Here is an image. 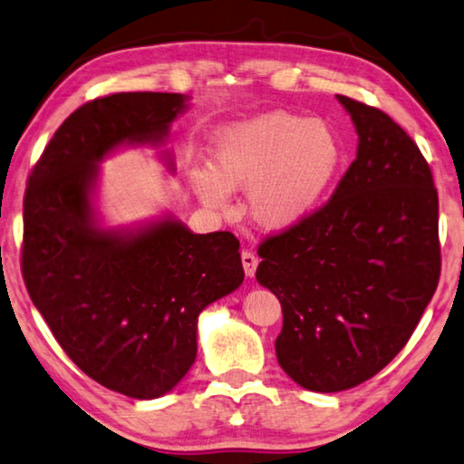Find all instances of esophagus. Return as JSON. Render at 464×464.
<instances>
[{"label": "esophagus", "mask_w": 464, "mask_h": 464, "mask_svg": "<svg viewBox=\"0 0 464 464\" xmlns=\"http://www.w3.org/2000/svg\"><path fill=\"white\" fill-rule=\"evenodd\" d=\"M241 264H243V269H246V276L247 277H254L256 276V267L259 264V259L256 254H251V251H241Z\"/></svg>", "instance_id": "esophagus-1"}]
</instances>
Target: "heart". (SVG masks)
Wrapping results in <instances>:
<instances>
[{
    "label": "heart",
    "instance_id": "obj_1",
    "mask_svg": "<svg viewBox=\"0 0 464 464\" xmlns=\"http://www.w3.org/2000/svg\"><path fill=\"white\" fill-rule=\"evenodd\" d=\"M341 162V140L326 121L269 111L218 130L210 168H195L190 184L217 210L229 207L231 190L247 188L249 217L282 231L313 213Z\"/></svg>",
    "mask_w": 464,
    "mask_h": 464
}]
</instances>
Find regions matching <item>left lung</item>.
I'll use <instances>...</instances> for the list:
<instances>
[{
	"label": "left lung",
	"instance_id": "8db88e82",
	"mask_svg": "<svg viewBox=\"0 0 464 464\" xmlns=\"http://www.w3.org/2000/svg\"><path fill=\"white\" fill-rule=\"evenodd\" d=\"M359 133L333 197L259 243L256 277L282 304L277 363L310 392L372 379L406 347L440 277L438 190L382 109L336 95Z\"/></svg>",
	"mask_w": 464,
	"mask_h": 464
}]
</instances>
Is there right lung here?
I'll return each instance as SVG.
<instances>
[{"instance_id": "add662e5", "label": "right lung", "mask_w": 464, "mask_h": 464, "mask_svg": "<svg viewBox=\"0 0 464 464\" xmlns=\"http://www.w3.org/2000/svg\"><path fill=\"white\" fill-rule=\"evenodd\" d=\"M180 92H113L66 117L28 176L22 276L34 306L82 373L136 400L160 398L197 357L198 314L239 288V239L164 218L138 233L97 227V162L160 144Z\"/></svg>"}]
</instances>
